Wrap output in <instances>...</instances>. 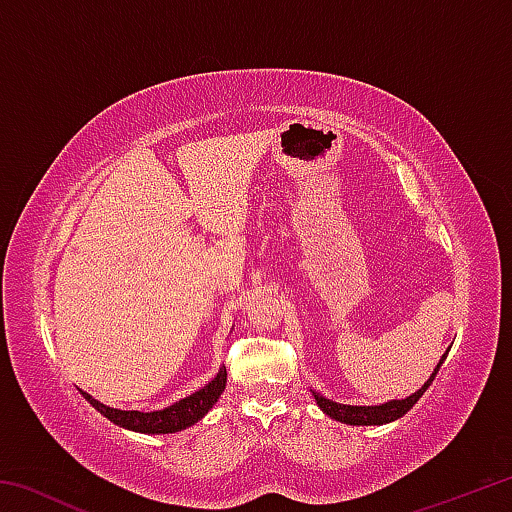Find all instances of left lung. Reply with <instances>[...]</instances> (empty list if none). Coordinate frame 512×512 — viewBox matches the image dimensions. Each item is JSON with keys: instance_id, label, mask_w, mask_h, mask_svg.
Segmentation results:
<instances>
[{"instance_id": "left-lung-1", "label": "left lung", "mask_w": 512, "mask_h": 512, "mask_svg": "<svg viewBox=\"0 0 512 512\" xmlns=\"http://www.w3.org/2000/svg\"><path fill=\"white\" fill-rule=\"evenodd\" d=\"M445 357H447V352L443 354V359L438 361V366L433 368L431 377L424 381V386L420 388V391H415L413 395L406 397V400H391V402L377 404V406H352V404H339V402L327 400V397H323L320 393H314V400L320 406V411L329 415L332 420H339L343 424H357V427L361 424V427H370V424L393 422V420L402 418L404 413H409L413 409L415 402H418L420 397L424 395V391H427V388L431 386V381L436 379Z\"/></svg>"}]
</instances>
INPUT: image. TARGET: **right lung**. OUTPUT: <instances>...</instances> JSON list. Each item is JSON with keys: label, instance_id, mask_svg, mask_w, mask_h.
<instances>
[{"label": "right lung", "instance_id": "right-lung-1", "mask_svg": "<svg viewBox=\"0 0 512 512\" xmlns=\"http://www.w3.org/2000/svg\"><path fill=\"white\" fill-rule=\"evenodd\" d=\"M225 381H228V372H225V366L219 368L216 377L205 384L201 391L192 393L185 400H178L176 404L167 406V409L160 411H121V409H112V406L101 404L99 400H94L90 393H83L85 400H88L94 409H97L101 415H106L110 422L119 424L128 431H140V433H176L183 431L187 427H192L203 415L212 409V406L219 402L221 393L225 391Z\"/></svg>", "mask_w": 512, "mask_h": 512}]
</instances>
